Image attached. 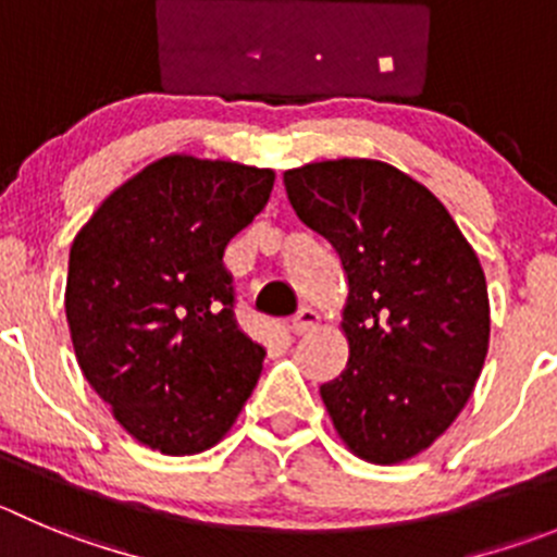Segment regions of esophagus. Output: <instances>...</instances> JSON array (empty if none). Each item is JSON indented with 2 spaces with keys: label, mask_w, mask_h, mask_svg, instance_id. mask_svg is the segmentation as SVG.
I'll list each match as a JSON object with an SVG mask.
<instances>
[{
  "label": "esophagus",
  "mask_w": 557,
  "mask_h": 557,
  "mask_svg": "<svg viewBox=\"0 0 557 557\" xmlns=\"http://www.w3.org/2000/svg\"><path fill=\"white\" fill-rule=\"evenodd\" d=\"M315 324H319V313H315L313 308H299V313L290 319V332H294V335H305V332L313 330Z\"/></svg>",
  "instance_id": "esophagus-1"
}]
</instances>
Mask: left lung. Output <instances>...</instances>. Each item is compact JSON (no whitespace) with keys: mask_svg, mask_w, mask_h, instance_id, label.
<instances>
[{"mask_svg":"<svg viewBox=\"0 0 557 557\" xmlns=\"http://www.w3.org/2000/svg\"><path fill=\"white\" fill-rule=\"evenodd\" d=\"M283 184L349 280V362L321 384L332 425L360 459H412L459 418L486 360L490 294L475 249L443 202L384 161H313L285 170Z\"/></svg>","mask_w":557,"mask_h":557,"instance_id":"1","label":"left lung"}]
</instances>
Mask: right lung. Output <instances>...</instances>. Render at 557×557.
Masks as SVG:
<instances>
[{"instance_id":"1","label":"right lung","mask_w":557,"mask_h":557,"mask_svg":"<svg viewBox=\"0 0 557 557\" xmlns=\"http://www.w3.org/2000/svg\"><path fill=\"white\" fill-rule=\"evenodd\" d=\"M274 170L164 156L117 186L67 258L76 360L114 420L168 456L208 450L261 376L236 324L227 242L261 214Z\"/></svg>"}]
</instances>
